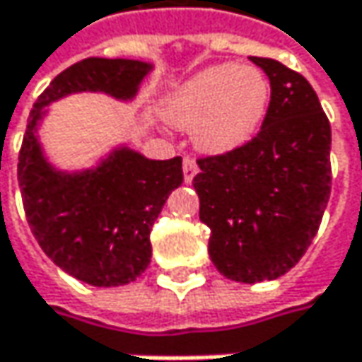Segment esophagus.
Returning <instances> with one entry per match:
<instances>
[{"label":"esophagus","instance_id":"esophagus-1","mask_svg":"<svg viewBox=\"0 0 362 362\" xmlns=\"http://www.w3.org/2000/svg\"><path fill=\"white\" fill-rule=\"evenodd\" d=\"M182 172H184V182L186 184H190V182L194 180V176H197V172H199V168H197V163L192 161V159H184V163H182Z\"/></svg>","mask_w":362,"mask_h":362}]
</instances>
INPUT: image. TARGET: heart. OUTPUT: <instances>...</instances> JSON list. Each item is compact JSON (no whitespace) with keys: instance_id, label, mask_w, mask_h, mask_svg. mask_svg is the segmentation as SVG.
Returning a JSON list of instances; mask_svg holds the SVG:
<instances>
[{"instance_id":"heart-1","label":"heart","mask_w":362,"mask_h":362,"mask_svg":"<svg viewBox=\"0 0 362 362\" xmlns=\"http://www.w3.org/2000/svg\"><path fill=\"white\" fill-rule=\"evenodd\" d=\"M270 81L257 66L211 64L182 81L163 98V117L192 129V144L205 155H228L252 142L270 107Z\"/></svg>"}]
</instances>
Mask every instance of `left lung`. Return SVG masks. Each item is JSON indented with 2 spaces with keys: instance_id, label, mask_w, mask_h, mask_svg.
<instances>
[{
  "instance_id": "8db88e82",
  "label": "left lung",
  "mask_w": 362,
  "mask_h": 362,
  "mask_svg": "<svg viewBox=\"0 0 362 362\" xmlns=\"http://www.w3.org/2000/svg\"><path fill=\"white\" fill-rule=\"evenodd\" d=\"M270 79V107L245 146L197 161L209 257L230 281L289 272L313 243L331 192V127L317 92L274 58H250Z\"/></svg>"
}]
</instances>
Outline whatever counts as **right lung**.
<instances>
[{
    "label": "right lung",
    "instance_id": "right-lung-1",
    "mask_svg": "<svg viewBox=\"0 0 362 362\" xmlns=\"http://www.w3.org/2000/svg\"><path fill=\"white\" fill-rule=\"evenodd\" d=\"M155 66L132 58H86L62 71L37 98L18 155V184L39 247L66 274L94 285L136 281L151 264V228L184 180L182 159H148L127 142L94 165L62 170L41 144L49 105L73 94L132 103Z\"/></svg>",
    "mask_w": 362,
    "mask_h": 362
}]
</instances>
